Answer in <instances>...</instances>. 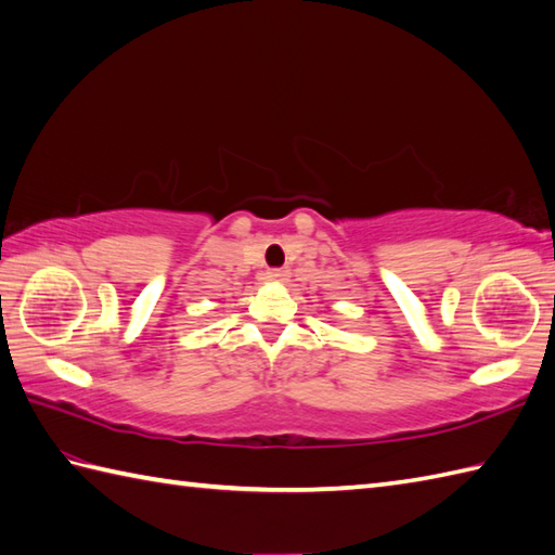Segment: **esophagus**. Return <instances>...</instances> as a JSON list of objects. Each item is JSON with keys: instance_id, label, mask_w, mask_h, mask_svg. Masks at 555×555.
Returning <instances> with one entry per match:
<instances>
[{"instance_id": "1", "label": "esophagus", "mask_w": 555, "mask_h": 555, "mask_svg": "<svg viewBox=\"0 0 555 555\" xmlns=\"http://www.w3.org/2000/svg\"><path fill=\"white\" fill-rule=\"evenodd\" d=\"M267 279L269 281H286L288 279V271L286 269H269L267 271Z\"/></svg>"}]
</instances>
